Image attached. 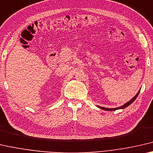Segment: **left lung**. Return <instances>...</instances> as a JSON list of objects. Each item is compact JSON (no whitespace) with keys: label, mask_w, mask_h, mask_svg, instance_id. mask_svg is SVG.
<instances>
[{"label":"left lung","mask_w":153,"mask_h":153,"mask_svg":"<svg viewBox=\"0 0 153 153\" xmlns=\"http://www.w3.org/2000/svg\"><path fill=\"white\" fill-rule=\"evenodd\" d=\"M140 89H140L138 92H137L136 96H135L133 97V98L130 100L129 102H126V104H124L121 106H119V107H117V108H105V107H102V106H97L98 107V108H101L102 110H104V111H116V110H119V109H123V108H126V107H127L128 106H129L130 104H131V103H133V102L135 101V100L136 99V97H137V96H138V94H139L140 91Z\"/></svg>","instance_id":"left-lung-1"}]
</instances>
